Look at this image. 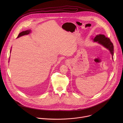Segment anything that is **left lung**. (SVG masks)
I'll list each match as a JSON object with an SVG mask.
<instances>
[{"label": "left lung", "instance_id": "1", "mask_svg": "<svg viewBox=\"0 0 123 123\" xmlns=\"http://www.w3.org/2000/svg\"><path fill=\"white\" fill-rule=\"evenodd\" d=\"M92 39L93 42H97L104 47L105 48L109 49L112 55V58L113 59V45L111 41L109 38L106 37L104 34L96 35L94 37H92Z\"/></svg>", "mask_w": 123, "mask_h": 123}]
</instances>
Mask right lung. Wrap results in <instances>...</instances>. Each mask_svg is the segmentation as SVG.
Returning a JSON list of instances; mask_svg holds the SVG:
<instances>
[{"label": "right lung", "instance_id": "obj_1", "mask_svg": "<svg viewBox=\"0 0 123 123\" xmlns=\"http://www.w3.org/2000/svg\"><path fill=\"white\" fill-rule=\"evenodd\" d=\"M30 33H31V31L30 30H26V31H23L22 32H21L19 34L18 37H17V38H18L22 36H25V35H27V34H30ZM11 52V49L10 50V53Z\"/></svg>", "mask_w": 123, "mask_h": 123}]
</instances>
